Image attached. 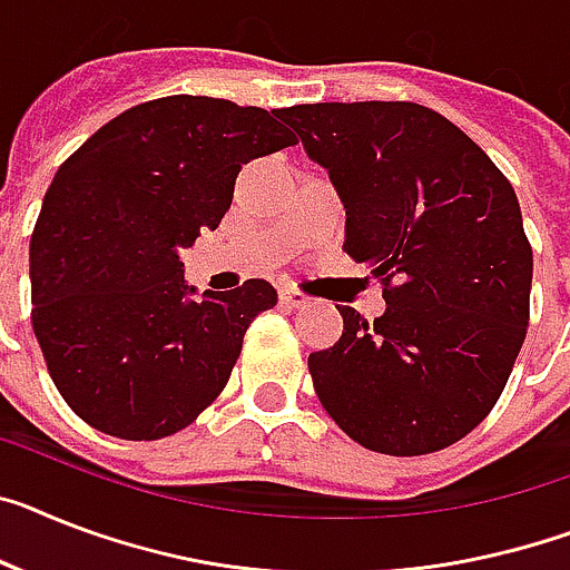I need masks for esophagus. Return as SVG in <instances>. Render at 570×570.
Wrapping results in <instances>:
<instances>
[{
  "instance_id": "1",
  "label": "esophagus",
  "mask_w": 570,
  "mask_h": 570,
  "mask_svg": "<svg viewBox=\"0 0 570 570\" xmlns=\"http://www.w3.org/2000/svg\"><path fill=\"white\" fill-rule=\"evenodd\" d=\"M281 304L289 309H301V307H307L309 298L301 289H295V286H281Z\"/></svg>"
}]
</instances>
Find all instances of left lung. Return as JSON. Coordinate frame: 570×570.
Returning a JSON list of instances; mask_svg holds the SVG:
<instances>
[{
	"label": "left lung",
	"mask_w": 570,
	"mask_h": 570,
	"mask_svg": "<svg viewBox=\"0 0 570 570\" xmlns=\"http://www.w3.org/2000/svg\"><path fill=\"white\" fill-rule=\"evenodd\" d=\"M347 212L344 252L371 263L385 315L338 307L309 353L324 411L358 446L414 458L452 446L499 403L530 322L533 248L513 185L440 112L411 100L286 109Z\"/></svg>",
	"instance_id": "8db88e82"
}]
</instances>
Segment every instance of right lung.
Listing matches in <instances>:
<instances>
[{"mask_svg":"<svg viewBox=\"0 0 570 570\" xmlns=\"http://www.w3.org/2000/svg\"><path fill=\"white\" fill-rule=\"evenodd\" d=\"M281 109L170 95L104 124L60 165L31 234V327L83 423L161 440L226 389L275 286L188 301L181 248L217 228L240 165L293 147Z\"/></svg>","mask_w":570,"mask_h":570,"instance_id":"1","label":"right lung"}]
</instances>
